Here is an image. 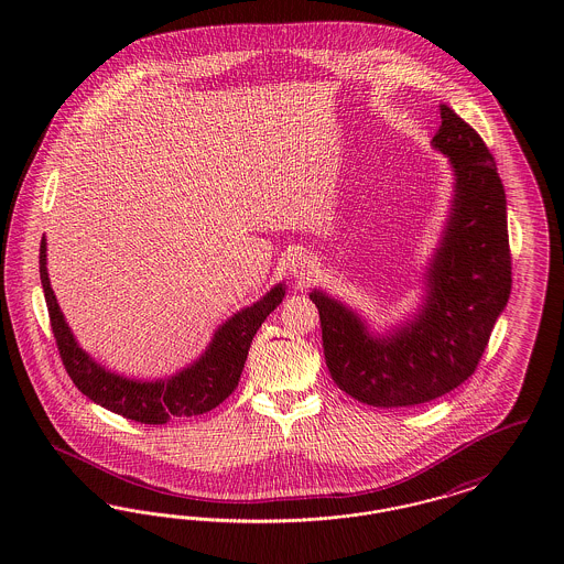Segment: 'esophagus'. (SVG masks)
<instances>
[{
	"mask_svg": "<svg viewBox=\"0 0 564 564\" xmlns=\"http://www.w3.org/2000/svg\"><path fill=\"white\" fill-rule=\"evenodd\" d=\"M313 267H315V264H313L311 258L300 256V258H295V262L292 264V272H294V276L300 283H306L308 276L313 274Z\"/></svg>",
	"mask_w": 564,
	"mask_h": 564,
	"instance_id": "esophagus-1",
	"label": "esophagus"
}]
</instances>
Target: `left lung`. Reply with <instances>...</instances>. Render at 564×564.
<instances>
[{
	"label": "left lung",
	"mask_w": 564,
	"mask_h": 564,
	"mask_svg": "<svg viewBox=\"0 0 564 564\" xmlns=\"http://www.w3.org/2000/svg\"><path fill=\"white\" fill-rule=\"evenodd\" d=\"M440 118L431 143L455 166V209L419 319L391 338H372L340 302L311 294L329 375L340 391L375 408L431 402L463 384L478 370L510 297L508 209L497 162L455 109L440 106Z\"/></svg>",
	"instance_id": "obj_1"
}]
</instances>
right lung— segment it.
<instances>
[{"mask_svg": "<svg viewBox=\"0 0 564 564\" xmlns=\"http://www.w3.org/2000/svg\"><path fill=\"white\" fill-rule=\"evenodd\" d=\"M40 279L56 349L74 384L88 400L143 425H164L175 416H196L224 402L239 384L256 332L285 295V288L276 285L260 302L224 323L207 352L188 370L171 380L137 382L109 375L76 345L48 281L44 237L40 242Z\"/></svg>", "mask_w": 564, "mask_h": 564, "instance_id": "1", "label": "right lung"}]
</instances>
